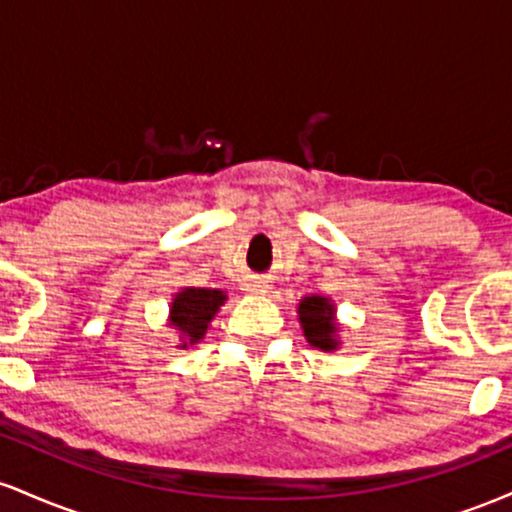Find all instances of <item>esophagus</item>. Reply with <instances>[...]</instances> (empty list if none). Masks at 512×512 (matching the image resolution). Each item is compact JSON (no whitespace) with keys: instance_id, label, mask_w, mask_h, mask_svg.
<instances>
[{"instance_id":"1","label":"esophagus","mask_w":512,"mask_h":512,"mask_svg":"<svg viewBox=\"0 0 512 512\" xmlns=\"http://www.w3.org/2000/svg\"><path fill=\"white\" fill-rule=\"evenodd\" d=\"M245 289L252 291V293H262L264 289H267V286H264L262 281H250V284H245Z\"/></svg>"}]
</instances>
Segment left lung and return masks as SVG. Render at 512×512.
Masks as SVG:
<instances>
[{
  "label": "left lung",
  "instance_id": "left-lung-1",
  "mask_svg": "<svg viewBox=\"0 0 512 512\" xmlns=\"http://www.w3.org/2000/svg\"><path fill=\"white\" fill-rule=\"evenodd\" d=\"M334 313H337V308L325 296H305L298 303V320H301L303 334L310 346L322 351L339 349V325Z\"/></svg>",
  "mask_w": 512,
  "mask_h": 512
}]
</instances>
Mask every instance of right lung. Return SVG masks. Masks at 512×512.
<instances>
[{
    "mask_svg": "<svg viewBox=\"0 0 512 512\" xmlns=\"http://www.w3.org/2000/svg\"><path fill=\"white\" fill-rule=\"evenodd\" d=\"M226 303V293L219 289H182L175 293L170 303V327L178 330L180 346L187 349L190 344L202 342L209 330V322L219 313L221 305Z\"/></svg>",
    "mask_w": 512,
    "mask_h": 512,
    "instance_id": "obj_1",
    "label": "right lung"
}]
</instances>
